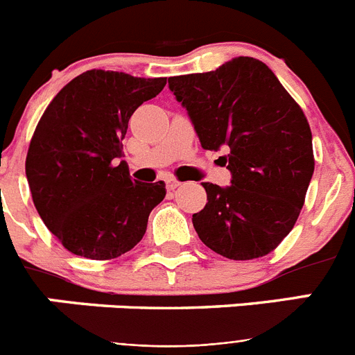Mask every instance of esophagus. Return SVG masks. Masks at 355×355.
<instances>
[{
	"label": "esophagus",
	"mask_w": 355,
	"mask_h": 355,
	"mask_svg": "<svg viewBox=\"0 0 355 355\" xmlns=\"http://www.w3.org/2000/svg\"><path fill=\"white\" fill-rule=\"evenodd\" d=\"M180 187V181L174 180V178H168L167 180V188L168 190H175V188Z\"/></svg>",
	"instance_id": "34e87169"
}]
</instances>
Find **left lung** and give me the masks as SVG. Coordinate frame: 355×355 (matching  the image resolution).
<instances>
[{
  "instance_id": "1",
  "label": "left lung",
  "mask_w": 355,
  "mask_h": 355,
  "mask_svg": "<svg viewBox=\"0 0 355 355\" xmlns=\"http://www.w3.org/2000/svg\"><path fill=\"white\" fill-rule=\"evenodd\" d=\"M202 149L220 150L231 184L202 183L192 222L206 247L229 259L272 252L293 229L315 171L307 119L274 72L250 56L168 80Z\"/></svg>"
}]
</instances>
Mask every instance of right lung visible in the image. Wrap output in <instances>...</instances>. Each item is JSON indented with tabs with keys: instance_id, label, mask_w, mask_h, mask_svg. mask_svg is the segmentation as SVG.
Segmentation results:
<instances>
[{
	"instance_id": "add662e5",
	"label": "right lung",
	"mask_w": 355,
	"mask_h": 355,
	"mask_svg": "<svg viewBox=\"0 0 355 355\" xmlns=\"http://www.w3.org/2000/svg\"><path fill=\"white\" fill-rule=\"evenodd\" d=\"M165 85V78L92 69L65 85L44 112L26 178L40 218L69 252L114 259L146 234L165 183L133 181L118 159L133 112Z\"/></svg>"
}]
</instances>
